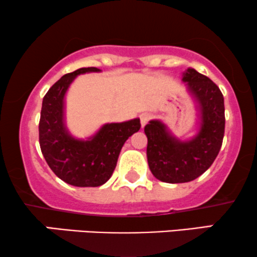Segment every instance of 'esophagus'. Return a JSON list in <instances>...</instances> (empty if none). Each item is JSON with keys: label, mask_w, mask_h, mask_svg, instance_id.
<instances>
[{"label": "esophagus", "mask_w": 257, "mask_h": 257, "mask_svg": "<svg viewBox=\"0 0 257 257\" xmlns=\"http://www.w3.org/2000/svg\"><path fill=\"white\" fill-rule=\"evenodd\" d=\"M150 119H151V115L150 114H142L141 115V125H142V127H144L145 125H147V123L150 121Z\"/></svg>", "instance_id": "obj_1"}]
</instances>
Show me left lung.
Masks as SVG:
<instances>
[{"label":"left lung","instance_id":"8db88e82","mask_svg":"<svg viewBox=\"0 0 257 257\" xmlns=\"http://www.w3.org/2000/svg\"><path fill=\"white\" fill-rule=\"evenodd\" d=\"M182 81L198 103V134L180 141L160 120H151L144 127L149 168L156 179L168 183L189 182L204 174L218 156L225 130L224 97L218 85L192 68L183 72Z\"/></svg>","mask_w":257,"mask_h":257}]
</instances>
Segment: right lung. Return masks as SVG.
Wrapping results in <instances>:
<instances>
[{
    "mask_svg": "<svg viewBox=\"0 0 257 257\" xmlns=\"http://www.w3.org/2000/svg\"><path fill=\"white\" fill-rule=\"evenodd\" d=\"M97 68H81L63 76L43 99L39 121V144L44 158L59 179L76 187H99L115 169L122 145L141 128L138 118L104 123L93 137L74 138L64 122V97L72 81Z\"/></svg>",
    "mask_w": 257,
    "mask_h": 257,
    "instance_id": "right-lung-1",
    "label": "right lung"
}]
</instances>
